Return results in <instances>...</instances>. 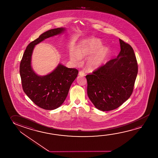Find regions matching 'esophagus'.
<instances>
[{"instance_id":"obj_1","label":"esophagus","mask_w":158,"mask_h":158,"mask_svg":"<svg viewBox=\"0 0 158 158\" xmlns=\"http://www.w3.org/2000/svg\"><path fill=\"white\" fill-rule=\"evenodd\" d=\"M79 75L81 77H84V76H85V73L83 71H80L79 73Z\"/></svg>"}]
</instances>
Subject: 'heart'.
Here are the masks:
<instances>
[{"label":"heart","mask_w":158,"mask_h":158,"mask_svg":"<svg viewBox=\"0 0 158 158\" xmlns=\"http://www.w3.org/2000/svg\"><path fill=\"white\" fill-rule=\"evenodd\" d=\"M91 54L86 65L89 69L93 70L104 64L111 54V50L109 47H103L99 40L91 39L81 42L76 49L73 48L69 51L70 59L76 64H80L82 58Z\"/></svg>","instance_id":"heart-1"}]
</instances>
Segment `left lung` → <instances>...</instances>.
<instances>
[{
	"instance_id": "8db88e82",
	"label": "left lung",
	"mask_w": 158,
	"mask_h": 158,
	"mask_svg": "<svg viewBox=\"0 0 158 158\" xmlns=\"http://www.w3.org/2000/svg\"><path fill=\"white\" fill-rule=\"evenodd\" d=\"M121 51L92 74L86 75L87 93L96 109L108 111L118 108L132 95L138 74L135 52L119 39Z\"/></svg>"
}]
</instances>
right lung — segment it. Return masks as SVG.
<instances>
[{"mask_svg": "<svg viewBox=\"0 0 158 158\" xmlns=\"http://www.w3.org/2000/svg\"><path fill=\"white\" fill-rule=\"evenodd\" d=\"M65 28L51 29L41 34L26 47L20 65V74L24 93L34 104L42 109L53 110L62 105L70 86L77 77L78 70L58 64L52 72L39 75L31 66V58L36 44L45 39L62 34Z\"/></svg>", "mask_w": 158, "mask_h": 158, "instance_id": "1", "label": "right lung"}]
</instances>
